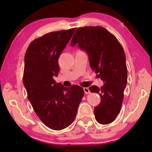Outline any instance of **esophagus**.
Here are the masks:
<instances>
[{
    "mask_svg": "<svg viewBox=\"0 0 152 152\" xmlns=\"http://www.w3.org/2000/svg\"><path fill=\"white\" fill-rule=\"evenodd\" d=\"M84 93H85L86 94H89L90 92H91V91H89V88H86V87H85V88H84Z\"/></svg>",
    "mask_w": 152,
    "mask_h": 152,
    "instance_id": "esophagus-1",
    "label": "esophagus"
}]
</instances>
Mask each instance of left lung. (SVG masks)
Segmentation results:
<instances>
[{
	"label": "left lung",
	"instance_id": "1",
	"mask_svg": "<svg viewBox=\"0 0 152 152\" xmlns=\"http://www.w3.org/2000/svg\"><path fill=\"white\" fill-rule=\"evenodd\" d=\"M88 53L92 70L101 77L104 85L91 86L89 90L101 96L94 108L95 119L101 124H109L116 119L122 107L127 82V68L123 48L114 35L104 27H79L71 41Z\"/></svg>",
	"mask_w": 152,
	"mask_h": 152
}]
</instances>
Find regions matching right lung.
I'll return each mask as SVG.
<instances>
[{"label":"right lung","instance_id":"add662e5","mask_svg":"<svg viewBox=\"0 0 152 152\" xmlns=\"http://www.w3.org/2000/svg\"><path fill=\"white\" fill-rule=\"evenodd\" d=\"M76 29L48 33L30 43L25 55L23 84L28 99L43 123L53 130L68 127L75 119L84 92L82 87L56 83L58 59Z\"/></svg>","mask_w":152,"mask_h":152}]
</instances>
